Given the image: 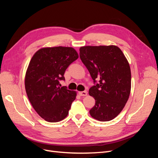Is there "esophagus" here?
I'll list each match as a JSON object with an SVG mask.
<instances>
[{
  "mask_svg": "<svg viewBox=\"0 0 158 158\" xmlns=\"http://www.w3.org/2000/svg\"><path fill=\"white\" fill-rule=\"evenodd\" d=\"M79 95L80 96H86L87 92L86 91H83V92H79Z\"/></svg>",
  "mask_w": 158,
  "mask_h": 158,
  "instance_id": "esophagus-1",
  "label": "esophagus"
}]
</instances>
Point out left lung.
I'll list each match as a JSON object with an SVG mask.
<instances>
[{
	"mask_svg": "<svg viewBox=\"0 0 158 158\" xmlns=\"http://www.w3.org/2000/svg\"><path fill=\"white\" fill-rule=\"evenodd\" d=\"M80 57L95 84L89 89L95 100L90 115L99 121L112 120L121 112L131 93V73L127 58L115 45L81 47Z\"/></svg>",
	"mask_w": 158,
	"mask_h": 158,
	"instance_id": "left-lung-1",
	"label": "left lung"
}]
</instances>
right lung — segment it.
I'll use <instances>...</instances> for the list:
<instances>
[{
  "instance_id": "obj_1",
  "label": "right lung",
  "mask_w": 158,
  "mask_h": 158,
  "mask_svg": "<svg viewBox=\"0 0 158 158\" xmlns=\"http://www.w3.org/2000/svg\"><path fill=\"white\" fill-rule=\"evenodd\" d=\"M78 58L73 47H44L33 55L25 76L27 98L39 115L47 122L66 117L76 92L61 87L59 80L69 66Z\"/></svg>"
}]
</instances>
